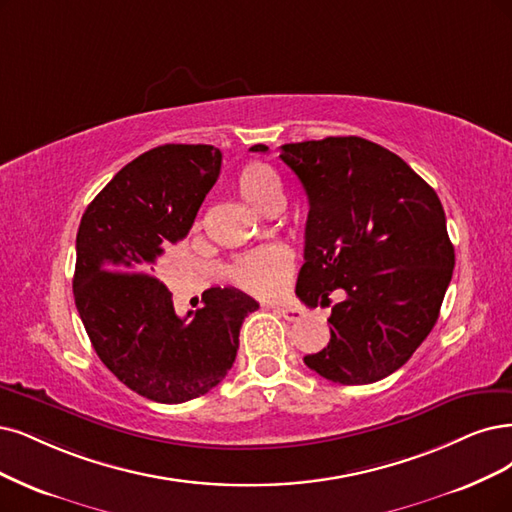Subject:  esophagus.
<instances>
[{
	"mask_svg": "<svg viewBox=\"0 0 512 512\" xmlns=\"http://www.w3.org/2000/svg\"><path fill=\"white\" fill-rule=\"evenodd\" d=\"M276 312L282 316V318H287V320H299L301 316H304V310L301 308H297V306H276Z\"/></svg>",
	"mask_w": 512,
	"mask_h": 512,
	"instance_id": "obj_1",
	"label": "esophagus"
}]
</instances>
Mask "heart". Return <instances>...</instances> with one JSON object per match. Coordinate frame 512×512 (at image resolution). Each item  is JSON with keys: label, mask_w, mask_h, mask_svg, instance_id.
Instances as JSON below:
<instances>
[{"label": "heart", "mask_w": 512, "mask_h": 512, "mask_svg": "<svg viewBox=\"0 0 512 512\" xmlns=\"http://www.w3.org/2000/svg\"><path fill=\"white\" fill-rule=\"evenodd\" d=\"M238 194L257 211L282 200V185L274 170L263 162L246 164L236 179ZM293 255L282 244H266L255 251L240 255L230 268V276L244 291L274 297L285 291L293 274Z\"/></svg>", "instance_id": "1"}]
</instances>
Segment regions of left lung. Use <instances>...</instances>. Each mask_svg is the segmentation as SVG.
Wrapping results in <instances>:
<instances>
[{"mask_svg":"<svg viewBox=\"0 0 512 512\" xmlns=\"http://www.w3.org/2000/svg\"><path fill=\"white\" fill-rule=\"evenodd\" d=\"M280 160L310 204L295 293L310 308L342 299L327 348L304 363L344 386L384 380L439 318L456 266L443 204L405 160L361 137L287 143Z\"/></svg>","mask_w":512,"mask_h":512,"instance_id":"1","label":"left lung"}]
</instances>
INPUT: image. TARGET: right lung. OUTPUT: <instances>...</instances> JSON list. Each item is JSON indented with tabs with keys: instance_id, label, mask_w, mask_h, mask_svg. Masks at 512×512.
Wrapping results in <instances>:
<instances>
[{
	"instance_id": "obj_1",
	"label": "right lung",
	"mask_w": 512,
	"mask_h": 512,
	"mask_svg": "<svg viewBox=\"0 0 512 512\" xmlns=\"http://www.w3.org/2000/svg\"><path fill=\"white\" fill-rule=\"evenodd\" d=\"M221 170L213 145H160L126 164L94 198L75 240L73 297L94 352L118 380L156 403H185L232 369L257 301L211 289L177 316L156 274L162 244L187 236Z\"/></svg>"
}]
</instances>
